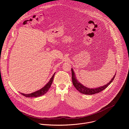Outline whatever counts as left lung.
Here are the masks:
<instances>
[{"instance_id":"left-lung-1","label":"left lung","mask_w":129,"mask_h":129,"mask_svg":"<svg viewBox=\"0 0 129 129\" xmlns=\"http://www.w3.org/2000/svg\"><path fill=\"white\" fill-rule=\"evenodd\" d=\"M71 72H72V83L73 86H75V87L77 89V90H78L80 92L86 95L94 94L95 93H99L100 92L102 91L103 90L105 89L112 82L116 75V73H115V75L113 76V78L107 84L101 87H97V88H90L84 86L82 84H81L80 82L78 81V80L76 78L75 73L74 71H73V68H71Z\"/></svg>"}]
</instances>
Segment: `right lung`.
Returning <instances> with one entry per match:
<instances>
[{"label":"right lung","mask_w":129,"mask_h":129,"mask_svg":"<svg viewBox=\"0 0 129 129\" xmlns=\"http://www.w3.org/2000/svg\"><path fill=\"white\" fill-rule=\"evenodd\" d=\"M55 73H56V72L54 73V74L53 75L52 77L50 78L49 82L43 87H42L40 90H39L38 91H36L34 92H33V93H31L29 94H24V93H22L21 92H20V93L26 98H34V97L37 98V97L41 96L45 94L48 91L50 87H51V85L52 84Z\"/></svg>","instance_id":"obj_1"}]
</instances>
